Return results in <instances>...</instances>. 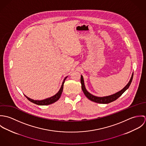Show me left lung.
<instances>
[{"mask_svg":"<svg viewBox=\"0 0 146 146\" xmlns=\"http://www.w3.org/2000/svg\"><path fill=\"white\" fill-rule=\"evenodd\" d=\"M133 72L131 75V78L129 82V83L126 84V85L125 87L121 89V90L119 91L118 92L110 95V96H105V97H97L95 96L92 94H90L89 92L87 91V90L85 88V84H84V82L83 76L82 75H81V79H80V82L82 84V90L83 91L84 93L85 94V96L90 101L96 102V103H98V104H107L109 103H111L115 100H116L118 98H119L125 91L129 88L130 85L131 84V83L132 82L133 80Z\"/></svg>","mask_w":146,"mask_h":146,"instance_id":"8db88e82","label":"left lung"}]
</instances>
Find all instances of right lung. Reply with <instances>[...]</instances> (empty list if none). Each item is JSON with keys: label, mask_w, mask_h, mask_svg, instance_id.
Segmentation results:
<instances>
[{"label": "right lung", "mask_w": 146, "mask_h": 146, "mask_svg": "<svg viewBox=\"0 0 146 146\" xmlns=\"http://www.w3.org/2000/svg\"><path fill=\"white\" fill-rule=\"evenodd\" d=\"M68 76L65 77V78L64 79L63 81L62 85L61 86V88L60 89L59 91L53 96L46 98L45 100H34L33 99H31L30 98H29L28 97H27L26 96H25V97L27 98L28 100H29L30 102L35 104H38V105H40V106H45V105H49V104H52L54 102H56V101H57L61 97V96L62 94V93L63 92V84L64 83V81L66 80V79L67 78Z\"/></svg>", "instance_id": "obj_1"}]
</instances>
